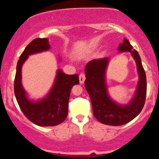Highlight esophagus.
<instances>
[{"label": "esophagus", "mask_w": 159, "mask_h": 159, "mask_svg": "<svg viewBox=\"0 0 159 159\" xmlns=\"http://www.w3.org/2000/svg\"><path fill=\"white\" fill-rule=\"evenodd\" d=\"M85 79H86L85 75L84 74V73L80 74V75H79V81H80V84H84V82Z\"/></svg>", "instance_id": "esophagus-1"}]
</instances>
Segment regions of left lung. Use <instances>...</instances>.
Instances as JSON below:
<instances>
[{"mask_svg": "<svg viewBox=\"0 0 159 159\" xmlns=\"http://www.w3.org/2000/svg\"><path fill=\"white\" fill-rule=\"evenodd\" d=\"M120 52H131L137 64L139 81L134 97L128 105L115 102L108 96L105 81V72L109 58L95 59L85 66V88L90 97L95 117L100 123L109 125H122L135 118L143 109L147 95V78L141 60L138 52L133 48L129 40L118 47Z\"/></svg>", "mask_w": 159, "mask_h": 159, "instance_id": "obj_1", "label": "left lung"}]
</instances>
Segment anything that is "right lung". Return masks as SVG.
Listing matches in <instances>:
<instances>
[{
  "label": "right lung",
  "instance_id": "obj_1",
  "mask_svg": "<svg viewBox=\"0 0 159 159\" xmlns=\"http://www.w3.org/2000/svg\"><path fill=\"white\" fill-rule=\"evenodd\" d=\"M50 48L47 38H36L30 42L20 56L16 66L14 92L20 108L25 116L39 126H54L63 123L68 115V103L71 89L79 84L77 74L66 75L58 69L54 85L46 97L32 102L21 84V67L30 54L45 52Z\"/></svg>",
  "mask_w": 159,
  "mask_h": 159
}]
</instances>
